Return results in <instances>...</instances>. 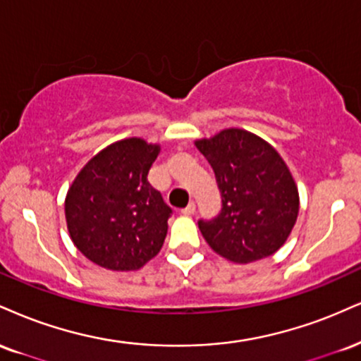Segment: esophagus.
I'll list each match as a JSON object with an SVG mask.
<instances>
[{"mask_svg": "<svg viewBox=\"0 0 361 361\" xmlns=\"http://www.w3.org/2000/svg\"><path fill=\"white\" fill-rule=\"evenodd\" d=\"M195 210H197V205H195V202H190L188 205H186V207L183 208V210H181V214L188 216V215H193Z\"/></svg>", "mask_w": 361, "mask_h": 361, "instance_id": "obj_1", "label": "esophagus"}]
</instances>
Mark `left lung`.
<instances>
[{
	"label": "left lung",
	"instance_id": "obj_1",
	"mask_svg": "<svg viewBox=\"0 0 361 361\" xmlns=\"http://www.w3.org/2000/svg\"><path fill=\"white\" fill-rule=\"evenodd\" d=\"M215 171L222 210L198 220L208 245L232 262L269 257L284 244L296 224L299 195L279 153L244 129H225L197 141Z\"/></svg>",
	"mask_w": 361,
	"mask_h": 361
}]
</instances>
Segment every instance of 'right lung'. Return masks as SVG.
I'll list each match as a JSON object with an SVG mask.
<instances>
[{"label": "right lung", "instance_id": "obj_1", "mask_svg": "<svg viewBox=\"0 0 361 361\" xmlns=\"http://www.w3.org/2000/svg\"><path fill=\"white\" fill-rule=\"evenodd\" d=\"M158 145L129 137L82 168L65 198V219L82 254L111 271H136L161 250L171 207L147 181Z\"/></svg>", "mask_w": 361, "mask_h": 361}]
</instances>
